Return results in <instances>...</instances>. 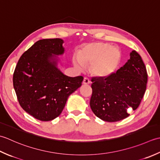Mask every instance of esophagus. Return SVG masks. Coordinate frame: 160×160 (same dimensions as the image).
<instances>
[{
	"instance_id": "34e87169",
	"label": "esophagus",
	"mask_w": 160,
	"mask_h": 160,
	"mask_svg": "<svg viewBox=\"0 0 160 160\" xmlns=\"http://www.w3.org/2000/svg\"><path fill=\"white\" fill-rule=\"evenodd\" d=\"M90 83V81L88 77H84L83 81V85H89Z\"/></svg>"
}]
</instances>
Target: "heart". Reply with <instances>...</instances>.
Masks as SVG:
<instances>
[{
	"label": "heart",
	"instance_id": "obj_1",
	"mask_svg": "<svg viewBox=\"0 0 160 160\" xmlns=\"http://www.w3.org/2000/svg\"><path fill=\"white\" fill-rule=\"evenodd\" d=\"M73 64L78 70L91 64L90 71L99 78H108L115 73L122 60L121 51L108 43L88 44L78 51Z\"/></svg>",
	"mask_w": 160,
	"mask_h": 160
}]
</instances>
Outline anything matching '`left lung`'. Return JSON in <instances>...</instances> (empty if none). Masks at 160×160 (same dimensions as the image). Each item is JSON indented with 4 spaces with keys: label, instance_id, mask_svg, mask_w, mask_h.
<instances>
[{
    "label": "left lung",
    "instance_id": "8db88e82",
    "mask_svg": "<svg viewBox=\"0 0 160 160\" xmlns=\"http://www.w3.org/2000/svg\"><path fill=\"white\" fill-rule=\"evenodd\" d=\"M148 74L142 57L135 50L130 59L108 78L94 77L90 105L97 117L115 122L128 117L139 106L146 89Z\"/></svg>",
    "mask_w": 160,
    "mask_h": 160
}]
</instances>
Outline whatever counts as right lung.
<instances>
[{
    "label": "right lung",
    "mask_w": 160,
    "mask_h": 160,
    "mask_svg": "<svg viewBox=\"0 0 160 160\" xmlns=\"http://www.w3.org/2000/svg\"><path fill=\"white\" fill-rule=\"evenodd\" d=\"M61 38L42 39L22 54L13 84L18 101L26 112L43 122L59 116L68 98L81 86L83 77H68L58 68L63 54Z\"/></svg>",
    "instance_id": "right-lung-1"
}]
</instances>
